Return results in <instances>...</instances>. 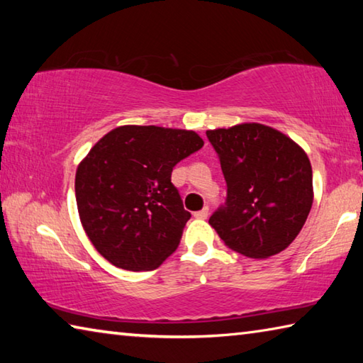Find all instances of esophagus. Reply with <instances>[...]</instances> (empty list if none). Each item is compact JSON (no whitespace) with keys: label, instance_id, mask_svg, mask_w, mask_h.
<instances>
[{"label":"esophagus","instance_id":"esophagus-1","mask_svg":"<svg viewBox=\"0 0 363 363\" xmlns=\"http://www.w3.org/2000/svg\"><path fill=\"white\" fill-rule=\"evenodd\" d=\"M208 214H210V208L205 206L203 210L195 211V213H194V216H195L196 219H206V218H208Z\"/></svg>","mask_w":363,"mask_h":363}]
</instances>
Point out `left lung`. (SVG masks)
Instances as JSON below:
<instances>
[{
    "mask_svg": "<svg viewBox=\"0 0 363 363\" xmlns=\"http://www.w3.org/2000/svg\"><path fill=\"white\" fill-rule=\"evenodd\" d=\"M206 138L227 184L224 205L210 218L220 240L256 259L284 251L303 229L314 199L306 152L259 123L206 131Z\"/></svg>",
    "mask_w": 363,
    "mask_h": 363,
    "instance_id": "left-lung-1",
    "label": "left lung"
}]
</instances>
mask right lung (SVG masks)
Returning a JSON list of instances; mask_svg holds the SVG:
<instances>
[{"label": "right lung", "mask_w": 363, "mask_h": 363, "mask_svg": "<svg viewBox=\"0 0 363 363\" xmlns=\"http://www.w3.org/2000/svg\"><path fill=\"white\" fill-rule=\"evenodd\" d=\"M203 147L199 134L160 126H120L77 169L82 224L96 250L133 272L157 269L179 245L190 213L171 173Z\"/></svg>", "instance_id": "1"}]
</instances>
